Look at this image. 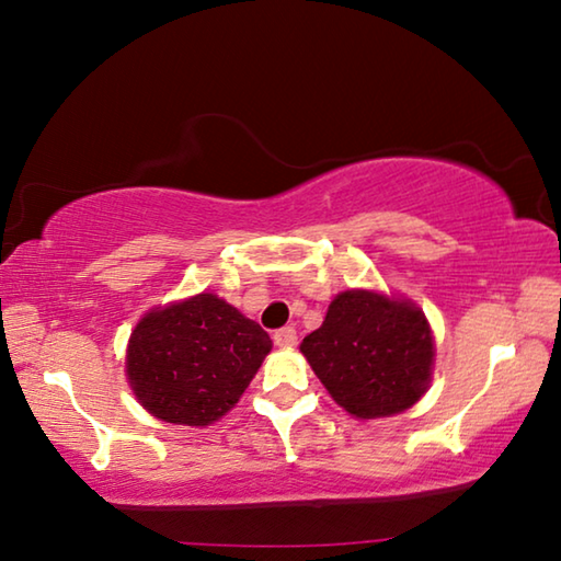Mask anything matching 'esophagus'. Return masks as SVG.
<instances>
[{
	"label": "esophagus",
	"instance_id": "obj_1",
	"mask_svg": "<svg viewBox=\"0 0 561 561\" xmlns=\"http://www.w3.org/2000/svg\"><path fill=\"white\" fill-rule=\"evenodd\" d=\"M274 344L282 348L297 346V331H294V327H284L279 331H274Z\"/></svg>",
	"mask_w": 561,
	"mask_h": 561
}]
</instances>
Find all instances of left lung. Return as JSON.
<instances>
[{"label": "left lung", "instance_id": "1", "mask_svg": "<svg viewBox=\"0 0 561 561\" xmlns=\"http://www.w3.org/2000/svg\"><path fill=\"white\" fill-rule=\"evenodd\" d=\"M311 371L356 417H388L421 401L433 376L428 319L413 301L368 289L341 291L301 341Z\"/></svg>", "mask_w": 561, "mask_h": 561}]
</instances>
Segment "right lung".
<instances>
[{
  "label": "right lung",
  "instance_id": "obj_1",
  "mask_svg": "<svg viewBox=\"0 0 561 561\" xmlns=\"http://www.w3.org/2000/svg\"><path fill=\"white\" fill-rule=\"evenodd\" d=\"M270 351L272 339L257 321L203 291L138 321L126 376L150 415L175 425H210L240 401Z\"/></svg>",
  "mask_w": 561,
  "mask_h": 561
}]
</instances>
